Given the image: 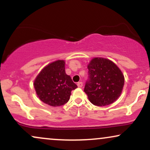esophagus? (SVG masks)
<instances>
[{
    "label": "esophagus",
    "instance_id": "esophagus-1",
    "mask_svg": "<svg viewBox=\"0 0 150 150\" xmlns=\"http://www.w3.org/2000/svg\"><path fill=\"white\" fill-rule=\"evenodd\" d=\"M77 87H82V85H83V84H82V82H77Z\"/></svg>",
    "mask_w": 150,
    "mask_h": 150
}]
</instances>
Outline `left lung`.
<instances>
[{"instance_id": "8db88e82", "label": "left lung", "mask_w": 150, "mask_h": 150, "mask_svg": "<svg viewBox=\"0 0 150 150\" xmlns=\"http://www.w3.org/2000/svg\"><path fill=\"white\" fill-rule=\"evenodd\" d=\"M89 80L85 92L89 101L98 106L114 102L121 94L124 86V75L120 68L107 58H94L87 65Z\"/></svg>"}]
</instances>
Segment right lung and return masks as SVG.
Masks as SVG:
<instances>
[{
    "instance_id": "right-lung-1",
    "label": "right lung",
    "mask_w": 150,
    "mask_h": 150,
    "mask_svg": "<svg viewBox=\"0 0 150 150\" xmlns=\"http://www.w3.org/2000/svg\"><path fill=\"white\" fill-rule=\"evenodd\" d=\"M65 61L58 60L48 64L38 74L34 87L38 97L51 106H59L69 101L71 91L77 86L65 73Z\"/></svg>"
}]
</instances>
